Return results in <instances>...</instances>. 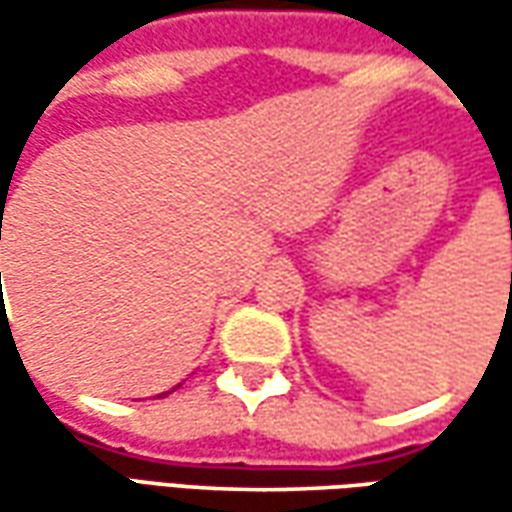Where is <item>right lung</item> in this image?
Listing matches in <instances>:
<instances>
[{
  "instance_id": "add662e5",
  "label": "right lung",
  "mask_w": 512,
  "mask_h": 512,
  "mask_svg": "<svg viewBox=\"0 0 512 512\" xmlns=\"http://www.w3.org/2000/svg\"><path fill=\"white\" fill-rule=\"evenodd\" d=\"M0 222H2V219H0ZM0 279H2V276H0Z\"/></svg>"
}]
</instances>
